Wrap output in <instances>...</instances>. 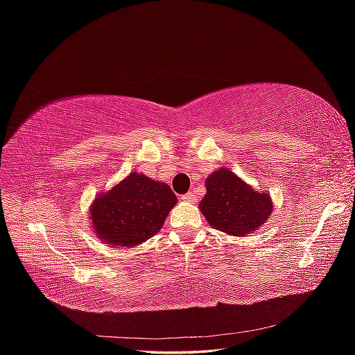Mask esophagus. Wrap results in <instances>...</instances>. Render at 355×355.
<instances>
[{
    "mask_svg": "<svg viewBox=\"0 0 355 355\" xmlns=\"http://www.w3.org/2000/svg\"><path fill=\"white\" fill-rule=\"evenodd\" d=\"M180 200H182V201H187V202H197V196L192 194V192H188V194L182 196Z\"/></svg>",
    "mask_w": 355,
    "mask_h": 355,
    "instance_id": "34e87169",
    "label": "esophagus"
}]
</instances>
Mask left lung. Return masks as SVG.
I'll list each match as a JSON object with an SVG mask.
<instances>
[{
    "mask_svg": "<svg viewBox=\"0 0 355 355\" xmlns=\"http://www.w3.org/2000/svg\"><path fill=\"white\" fill-rule=\"evenodd\" d=\"M206 189L200 202L204 218L214 230L235 237L261 228L272 211L270 196L257 192L228 168L209 175Z\"/></svg>",
    "mask_w": 355,
    "mask_h": 355,
    "instance_id": "obj_1",
    "label": "left lung"
}]
</instances>
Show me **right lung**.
<instances>
[{"label":"right lung","mask_w":355,"mask_h":355,"mask_svg":"<svg viewBox=\"0 0 355 355\" xmlns=\"http://www.w3.org/2000/svg\"><path fill=\"white\" fill-rule=\"evenodd\" d=\"M175 192L163 182L130 173L90 209L94 234L108 245L135 247L155 235L176 206Z\"/></svg>","instance_id":"right-lung-1"}]
</instances>
